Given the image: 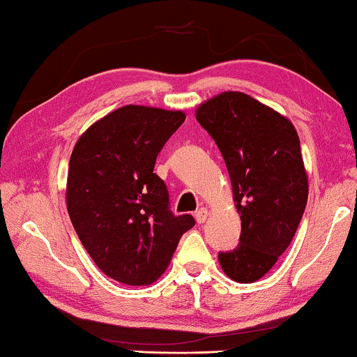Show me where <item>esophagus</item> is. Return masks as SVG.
Wrapping results in <instances>:
<instances>
[{
    "label": "esophagus",
    "instance_id": "34e87169",
    "mask_svg": "<svg viewBox=\"0 0 357 357\" xmlns=\"http://www.w3.org/2000/svg\"><path fill=\"white\" fill-rule=\"evenodd\" d=\"M208 216H209V211L206 208H199L197 213H195V219H197V222L198 224H202V222H204L208 219Z\"/></svg>",
    "mask_w": 357,
    "mask_h": 357
}]
</instances>
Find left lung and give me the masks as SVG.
<instances>
[{
    "instance_id": "1",
    "label": "left lung",
    "mask_w": 357,
    "mask_h": 357,
    "mask_svg": "<svg viewBox=\"0 0 357 357\" xmlns=\"http://www.w3.org/2000/svg\"><path fill=\"white\" fill-rule=\"evenodd\" d=\"M195 116L221 151L242 221L241 243L219 253V265L234 281L255 282L289 247L304 214L299 136L289 119L238 91L204 100Z\"/></svg>"
}]
</instances>
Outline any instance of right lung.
Instances as JSON below:
<instances>
[{
  "label": "right lung",
  "mask_w": 357,
  "mask_h": 357,
  "mask_svg": "<svg viewBox=\"0 0 357 357\" xmlns=\"http://www.w3.org/2000/svg\"><path fill=\"white\" fill-rule=\"evenodd\" d=\"M182 110L125 105L92 123L76 141L68 167L66 208L73 227L102 273L148 286L167 270L180 237L195 226L174 216L154 164Z\"/></svg>",
  "instance_id": "obj_1"
}]
</instances>
